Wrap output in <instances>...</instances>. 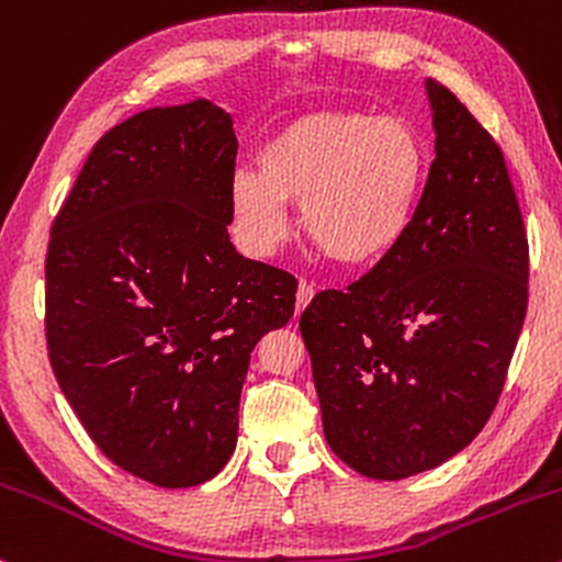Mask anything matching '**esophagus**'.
<instances>
[{
	"mask_svg": "<svg viewBox=\"0 0 562 562\" xmlns=\"http://www.w3.org/2000/svg\"><path fill=\"white\" fill-rule=\"evenodd\" d=\"M314 293H317V290H314L312 282H306V280L299 282V293H295V314H301L303 308H306L308 303H312Z\"/></svg>",
	"mask_w": 562,
	"mask_h": 562,
	"instance_id": "34e87169",
	"label": "esophagus"
}]
</instances>
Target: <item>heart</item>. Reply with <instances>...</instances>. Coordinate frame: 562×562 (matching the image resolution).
I'll return each instance as SVG.
<instances>
[{"label":"heart","instance_id":"1","mask_svg":"<svg viewBox=\"0 0 562 562\" xmlns=\"http://www.w3.org/2000/svg\"><path fill=\"white\" fill-rule=\"evenodd\" d=\"M428 153L398 115L317 111L290 121L261 145L259 171L240 169L229 209L248 254L269 259L290 235L285 205L340 267H370L415 222Z\"/></svg>","mask_w":562,"mask_h":562}]
</instances>
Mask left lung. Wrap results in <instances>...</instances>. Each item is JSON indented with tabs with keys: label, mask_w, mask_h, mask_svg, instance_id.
<instances>
[{
	"label": "left lung",
	"mask_w": 562,
	"mask_h": 562,
	"mask_svg": "<svg viewBox=\"0 0 562 562\" xmlns=\"http://www.w3.org/2000/svg\"><path fill=\"white\" fill-rule=\"evenodd\" d=\"M436 160L415 222L370 274L301 314L330 449L367 479L423 473L481 434L528 306V240L499 145L425 81Z\"/></svg>",
	"instance_id": "obj_1"
}]
</instances>
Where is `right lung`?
Wrapping results in <instances>:
<instances>
[{
    "label": "right lung",
    "instance_id": "obj_1",
    "mask_svg": "<svg viewBox=\"0 0 562 562\" xmlns=\"http://www.w3.org/2000/svg\"><path fill=\"white\" fill-rule=\"evenodd\" d=\"M235 156L214 102L142 111L102 134L49 232L60 391L113 465L164 488L227 465L250 351L295 308V277L229 243Z\"/></svg>",
    "mask_w": 562,
    "mask_h": 562
}]
</instances>
